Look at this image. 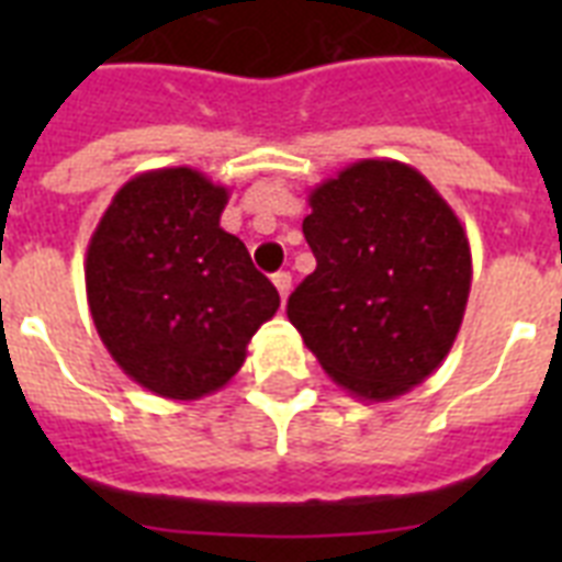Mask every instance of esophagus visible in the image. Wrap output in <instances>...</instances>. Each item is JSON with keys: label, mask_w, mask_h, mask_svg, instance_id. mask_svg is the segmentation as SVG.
I'll return each mask as SVG.
<instances>
[{"label": "esophagus", "mask_w": 562, "mask_h": 562, "mask_svg": "<svg viewBox=\"0 0 562 562\" xmlns=\"http://www.w3.org/2000/svg\"><path fill=\"white\" fill-rule=\"evenodd\" d=\"M273 285H277V291H280L282 303H285V297H289V291H291V273H289V271L273 273Z\"/></svg>", "instance_id": "obj_1"}]
</instances>
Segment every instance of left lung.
Instances as JSON below:
<instances>
[{
  "label": "left lung",
  "mask_w": 562,
  "mask_h": 562,
  "mask_svg": "<svg viewBox=\"0 0 562 562\" xmlns=\"http://www.w3.org/2000/svg\"><path fill=\"white\" fill-rule=\"evenodd\" d=\"M303 236L317 268L289 321L335 384L396 400L440 368L472 282L467 229L417 169L359 160L308 194Z\"/></svg>",
  "instance_id": "obj_1"
}]
</instances>
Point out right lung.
Returning <instances> with one entry per match:
<instances>
[{
    "mask_svg": "<svg viewBox=\"0 0 562 562\" xmlns=\"http://www.w3.org/2000/svg\"><path fill=\"white\" fill-rule=\"evenodd\" d=\"M227 198L189 166L143 171L113 194L87 247L99 338L136 384L166 400L224 387L280 308L245 241L221 229Z\"/></svg>",
    "mask_w": 562,
    "mask_h": 562,
    "instance_id": "obj_1",
    "label": "right lung"
}]
</instances>
